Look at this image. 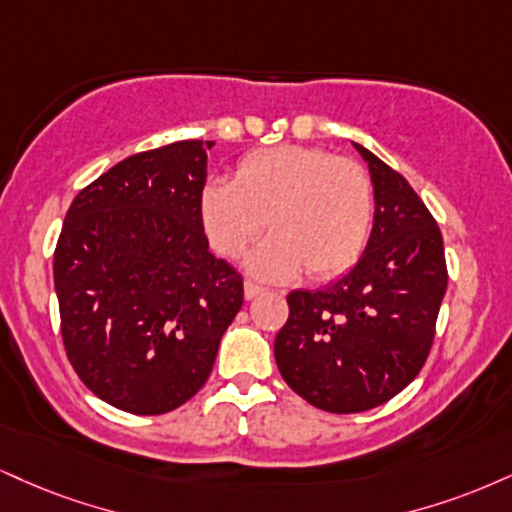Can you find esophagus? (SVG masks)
<instances>
[{"instance_id": "34e87169", "label": "esophagus", "mask_w": 512, "mask_h": 512, "mask_svg": "<svg viewBox=\"0 0 512 512\" xmlns=\"http://www.w3.org/2000/svg\"><path fill=\"white\" fill-rule=\"evenodd\" d=\"M262 293H264L262 286H257V283H252V281H245V298L252 300V298H257V295H262Z\"/></svg>"}]
</instances>
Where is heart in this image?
Returning <instances> with one entry per match:
<instances>
[{
	"instance_id": "heart-1",
	"label": "heart",
	"mask_w": 512,
	"mask_h": 512,
	"mask_svg": "<svg viewBox=\"0 0 512 512\" xmlns=\"http://www.w3.org/2000/svg\"><path fill=\"white\" fill-rule=\"evenodd\" d=\"M374 217L372 181L360 164L322 147L279 145L240 159L233 181H209L200 224L214 250L238 257L260 233H274L248 257L262 279H291L305 267L329 279L365 250Z\"/></svg>"
}]
</instances>
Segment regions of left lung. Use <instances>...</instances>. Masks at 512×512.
<instances>
[{
  "label": "left lung",
  "instance_id": "left-lung-1",
  "mask_svg": "<svg viewBox=\"0 0 512 512\" xmlns=\"http://www.w3.org/2000/svg\"><path fill=\"white\" fill-rule=\"evenodd\" d=\"M374 224L362 257L322 291L288 293L274 341L283 381L319 410H372L420 374L448 286L443 238L420 195L367 147Z\"/></svg>",
  "mask_w": 512,
  "mask_h": 512
}]
</instances>
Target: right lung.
Segmentation results:
<instances>
[{"label": "right lung", "mask_w": 512, "mask_h": 512, "mask_svg": "<svg viewBox=\"0 0 512 512\" xmlns=\"http://www.w3.org/2000/svg\"><path fill=\"white\" fill-rule=\"evenodd\" d=\"M138 152L85 186L54 250L66 357L88 389L133 415H164L205 386L243 305V276L200 224L207 150Z\"/></svg>", "instance_id": "add662e5"}]
</instances>
